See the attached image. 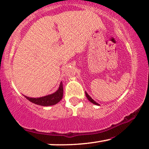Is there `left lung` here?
<instances>
[{"instance_id":"1","label":"left lung","mask_w":149,"mask_h":149,"mask_svg":"<svg viewBox=\"0 0 149 149\" xmlns=\"http://www.w3.org/2000/svg\"><path fill=\"white\" fill-rule=\"evenodd\" d=\"M85 95H86V97H87V98L88 99V100L89 101H90L91 103L92 104H95V105H97V106H99V104H97V102H95V101H94L91 98V97L89 96V95L87 94V92H85Z\"/></svg>"}]
</instances>
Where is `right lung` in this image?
Wrapping results in <instances>:
<instances>
[{
  "instance_id": "obj_1",
  "label": "right lung",
  "mask_w": 149,
  "mask_h": 149,
  "mask_svg": "<svg viewBox=\"0 0 149 149\" xmlns=\"http://www.w3.org/2000/svg\"><path fill=\"white\" fill-rule=\"evenodd\" d=\"M24 96L26 99L31 102L35 104L42 106V107H48V106H52L58 103L63 97V84L61 81L60 86L58 90L56 92L52 93V94L45 95L40 97H30L26 95Z\"/></svg>"
}]
</instances>
